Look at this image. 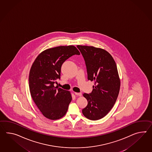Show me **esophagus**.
<instances>
[{
  "label": "esophagus",
  "instance_id": "esophagus-1",
  "mask_svg": "<svg viewBox=\"0 0 152 152\" xmlns=\"http://www.w3.org/2000/svg\"><path fill=\"white\" fill-rule=\"evenodd\" d=\"M75 95H77V96H82L81 93L75 92Z\"/></svg>",
  "mask_w": 152,
  "mask_h": 152
}]
</instances>
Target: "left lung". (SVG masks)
I'll return each mask as SVG.
<instances>
[{
  "mask_svg": "<svg viewBox=\"0 0 152 152\" xmlns=\"http://www.w3.org/2000/svg\"><path fill=\"white\" fill-rule=\"evenodd\" d=\"M77 47L85 60L88 80L94 82L92 93L83 94L88 104L82 113L89 120H99L111 110L118 96L120 79L116 64L103 49L80 45Z\"/></svg>",
  "mask_w": 152,
  "mask_h": 152,
  "instance_id": "obj_1",
  "label": "left lung"
}]
</instances>
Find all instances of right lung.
Returning <instances> with one entry per match:
<instances>
[{"mask_svg": "<svg viewBox=\"0 0 152 152\" xmlns=\"http://www.w3.org/2000/svg\"><path fill=\"white\" fill-rule=\"evenodd\" d=\"M80 53L74 45L59 46L47 49L37 56L30 69L29 88L34 103L43 116L58 120L66 114L72 100L70 91L54 86L60 78L63 63Z\"/></svg>", "mask_w": 152, "mask_h": 152, "instance_id": "obj_1", "label": "right lung"}]
</instances>
